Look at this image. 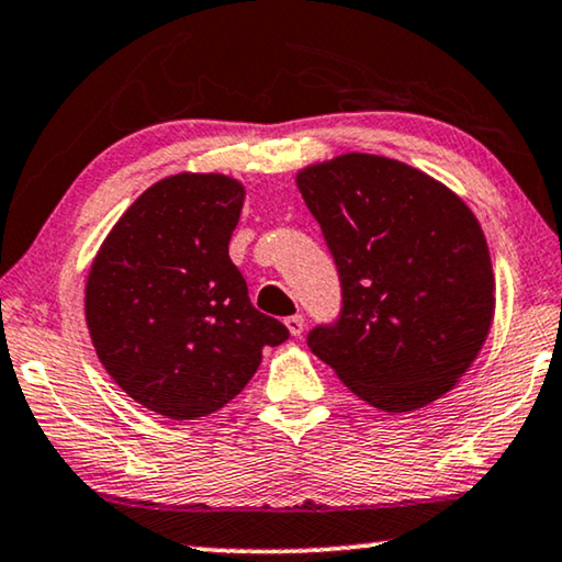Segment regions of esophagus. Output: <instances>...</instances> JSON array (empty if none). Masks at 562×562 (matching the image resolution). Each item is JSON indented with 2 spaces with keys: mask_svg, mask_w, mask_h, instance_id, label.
<instances>
[{
  "mask_svg": "<svg viewBox=\"0 0 562 562\" xmlns=\"http://www.w3.org/2000/svg\"><path fill=\"white\" fill-rule=\"evenodd\" d=\"M284 325H288L290 335L300 338V335H303V328H305V317L303 315H290V317H284Z\"/></svg>",
  "mask_w": 562,
  "mask_h": 562,
  "instance_id": "1",
  "label": "esophagus"
}]
</instances>
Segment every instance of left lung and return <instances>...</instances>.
<instances>
[{
  "instance_id": "8db88e82",
  "label": "left lung",
  "mask_w": 562,
  "mask_h": 562,
  "mask_svg": "<svg viewBox=\"0 0 562 562\" xmlns=\"http://www.w3.org/2000/svg\"><path fill=\"white\" fill-rule=\"evenodd\" d=\"M342 284V315L307 346L373 408L408 414L447 396L495 321L482 224L447 183L375 154L295 173Z\"/></svg>"
}]
</instances>
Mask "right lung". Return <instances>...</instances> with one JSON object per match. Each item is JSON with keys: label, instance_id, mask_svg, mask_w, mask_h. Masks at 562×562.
<instances>
[{"label": "right lung", "instance_id": "right-lung-1", "mask_svg": "<svg viewBox=\"0 0 562 562\" xmlns=\"http://www.w3.org/2000/svg\"><path fill=\"white\" fill-rule=\"evenodd\" d=\"M245 183L181 171L108 232L86 280V323L108 375L148 412L209 416L247 386L290 330L249 303L229 259Z\"/></svg>", "mask_w": 562, "mask_h": 562}]
</instances>
